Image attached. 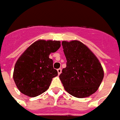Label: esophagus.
Masks as SVG:
<instances>
[{"instance_id": "esophagus-1", "label": "esophagus", "mask_w": 120, "mask_h": 120, "mask_svg": "<svg viewBox=\"0 0 120 120\" xmlns=\"http://www.w3.org/2000/svg\"><path fill=\"white\" fill-rule=\"evenodd\" d=\"M57 72H58V74H60L61 73V72H62V69H61V68H59V69H57Z\"/></svg>"}]
</instances>
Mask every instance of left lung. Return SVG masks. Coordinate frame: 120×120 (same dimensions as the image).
<instances>
[{
    "label": "left lung",
    "mask_w": 120,
    "mask_h": 120,
    "mask_svg": "<svg viewBox=\"0 0 120 120\" xmlns=\"http://www.w3.org/2000/svg\"><path fill=\"white\" fill-rule=\"evenodd\" d=\"M62 45L67 63L59 78L65 90L77 98L90 96L97 90L103 80L101 64L81 42L63 41Z\"/></svg>",
    "instance_id": "1"
}]
</instances>
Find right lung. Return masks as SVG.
<instances>
[{
	"label": "right lung",
	"mask_w": 120,
	"mask_h": 120,
	"mask_svg": "<svg viewBox=\"0 0 120 120\" xmlns=\"http://www.w3.org/2000/svg\"><path fill=\"white\" fill-rule=\"evenodd\" d=\"M59 41L38 40L30 46L15 64L13 80L23 94L34 97L48 90L57 70L49 58L60 48Z\"/></svg>",
	"instance_id": "obj_1"
}]
</instances>
